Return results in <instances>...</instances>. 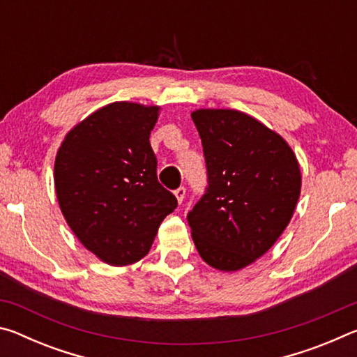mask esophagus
<instances>
[{"label":"esophagus","instance_id":"1","mask_svg":"<svg viewBox=\"0 0 357 357\" xmlns=\"http://www.w3.org/2000/svg\"><path fill=\"white\" fill-rule=\"evenodd\" d=\"M174 197H176V200H178L179 204L183 203L184 202V197H185V189H184V187H179V189L174 190Z\"/></svg>","mask_w":357,"mask_h":357}]
</instances>
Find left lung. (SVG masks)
Returning a JSON list of instances; mask_svg holds the SVG:
<instances>
[{
	"label": "left lung",
	"mask_w": 357,
	"mask_h": 357,
	"mask_svg": "<svg viewBox=\"0 0 357 357\" xmlns=\"http://www.w3.org/2000/svg\"><path fill=\"white\" fill-rule=\"evenodd\" d=\"M192 119L202 138L208 187L187 215L200 257L233 273L263 257L291 220L301 170L289 144L238 110L200 108Z\"/></svg>",
	"instance_id": "8db88e82"
}]
</instances>
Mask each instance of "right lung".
<instances>
[{
    "mask_svg": "<svg viewBox=\"0 0 357 357\" xmlns=\"http://www.w3.org/2000/svg\"><path fill=\"white\" fill-rule=\"evenodd\" d=\"M160 107L113 102L72 128L55 159V190L78 241L107 264L140 261L178 206L157 181L149 135Z\"/></svg>",
    "mask_w": 357,
    "mask_h": 357,
    "instance_id": "obj_1",
    "label": "right lung"
}]
</instances>
